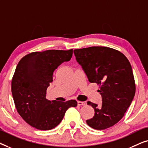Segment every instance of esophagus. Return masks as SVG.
Here are the masks:
<instances>
[{"label": "esophagus", "instance_id": "34e87169", "mask_svg": "<svg viewBox=\"0 0 148 148\" xmlns=\"http://www.w3.org/2000/svg\"><path fill=\"white\" fill-rule=\"evenodd\" d=\"M77 104L78 106H85V105H86V102H82V101H78Z\"/></svg>", "mask_w": 148, "mask_h": 148}]
</instances>
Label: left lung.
<instances>
[{
  "mask_svg": "<svg viewBox=\"0 0 148 148\" xmlns=\"http://www.w3.org/2000/svg\"><path fill=\"white\" fill-rule=\"evenodd\" d=\"M74 54L89 82L99 85L98 92L102 96L100 106L88 102L95 113L87 124L96 130L112 127L124 116L135 94L130 62L122 52L104 46L75 49Z\"/></svg>",
  "mask_w": 148,
  "mask_h": 148,
  "instance_id": "8db88e82",
  "label": "left lung"
}]
</instances>
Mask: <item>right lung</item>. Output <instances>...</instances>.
Instances as JSON below:
<instances>
[{"label": "right lung", "mask_w": 148, "mask_h": 148, "mask_svg": "<svg viewBox=\"0 0 148 148\" xmlns=\"http://www.w3.org/2000/svg\"><path fill=\"white\" fill-rule=\"evenodd\" d=\"M73 49L34 52L23 56L16 67L11 92L17 112L27 124L39 130H50L63 119L66 110L77 106L75 100H48L46 90L54 71L70 60Z\"/></svg>", "instance_id": "add662e5"}]
</instances>
